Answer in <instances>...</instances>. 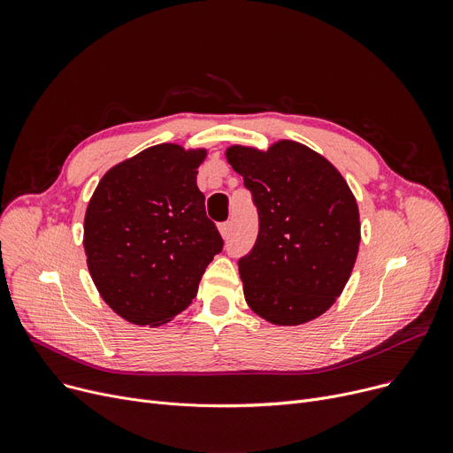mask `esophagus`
<instances>
[{"mask_svg":"<svg viewBox=\"0 0 453 453\" xmlns=\"http://www.w3.org/2000/svg\"><path fill=\"white\" fill-rule=\"evenodd\" d=\"M219 229H220V233H222V236H224V239H227V236H229V233H231V222H229V220L222 222V224L219 226Z\"/></svg>","mask_w":453,"mask_h":453,"instance_id":"1","label":"esophagus"}]
</instances>
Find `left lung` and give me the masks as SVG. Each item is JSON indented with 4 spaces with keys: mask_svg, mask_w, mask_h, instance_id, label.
Masks as SVG:
<instances>
[{
    "mask_svg": "<svg viewBox=\"0 0 453 453\" xmlns=\"http://www.w3.org/2000/svg\"><path fill=\"white\" fill-rule=\"evenodd\" d=\"M258 212V234L239 258L251 311L299 325L328 311L345 288L360 246L358 205L323 156L296 141L268 152L227 149Z\"/></svg>",
    "mask_w": 453,
    "mask_h": 453,
    "instance_id": "obj_1",
    "label": "left lung"
}]
</instances>
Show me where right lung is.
Segmentation results:
<instances>
[{"mask_svg": "<svg viewBox=\"0 0 453 453\" xmlns=\"http://www.w3.org/2000/svg\"><path fill=\"white\" fill-rule=\"evenodd\" d=\"M205 150L156 145L110 169L88 203L84 250L91 279L113 311L157 326L196 297L224 250L196 185Z\"/></svg>", "mask_w": 453, "mask_h": 453, "instance_id": "1", "label": "right lung"}]
</instances>
